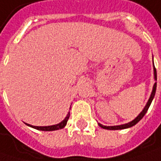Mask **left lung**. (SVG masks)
Returning a JSON list of instances; mask_svg holds the SVG:
<instances>
[{
    "label": "left lung",
    "instance_id": "left-lung-1",
    "mask_svg": "<svg viewBox=\"0 0 161 161\" xmlns=\"http://www.w3.org/2000/svg\"><path fill=\"white\" fill-rule=\"evenodd\" d=\"M154 79H155V80H157V71H156V68L154 67ZM156 88H157V82H155L154 83V86H153V89H152V94H151V97H150V98H149V100H148V102L146 104V106L143 108V110L139 114V115L133 120L132 122H130V123H128V124H125V125H114V126H106V125H103L101 124H98V125L103 128V129H108V130H122V129H126V128H129V127H132L133 125H135L138 122H139L143 116H144V114H146V112L148 111V109L150 108V106H151V104L152 102V99H153V97L155 96V93H156Z\"/></svg>",
    "mask_w": 161,
    "mask_h": 161
}]
</instances>
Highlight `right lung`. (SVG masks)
Returning <instances> with one entry per match:
<instances>
[{
  "mask_svg": "<svg viewBox=\"0 0 161 161\" xmlns=\"http://www.w3.org/2000/svg\"><path fill=\"white\" fill-rule=\"evenodd\" d=\"M69 117H70V113H68L66 117L61 123H59L57 125H49V126H34V125H31L28 124H26V125L28 126L32 127V128H35L36 130H40V131H55V130H59V129H63L66 125Z\"/></svg>",
  "mask_w": 161,
  "mask_h": 161,
  "instance_id": "1",
  "label": "right lung"
}]
</instances>
